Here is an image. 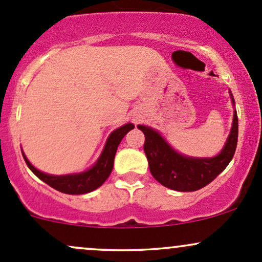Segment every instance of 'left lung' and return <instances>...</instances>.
<instances>
[{
  "mask_svg": "<svg viewBox=\"0 0 262 262\" xmlns=\"http://www.w3.org/2000/svg\"><path fill=\"white\" fill-rule=\"evenodd\" d=\"M230 97L235 105L231 92ZM138 129L145 136L144 151L151 175L162 185L177 191H195L211 183L231 162L237 145L236 111H234L231 130L223 150L212 158L185 157L175 151L154 129L146 125H138Z\"/></svg>",
  "mask_w": 262,
  "mask_h": 262,
  "instance_id": "left-lung-1",
  "label": "left lung"
}]
</instances>
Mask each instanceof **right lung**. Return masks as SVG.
I'll list each match as a JSON object with an SVG mask.
<instances>
[{
	"mask_svg": "<svg viewBox=\"0 0 262 262\" xmlns=\"http://www.w3.org/2000/svg\"><path fill=\"white\" fill-rule=\"evenodd\" d=\"M132 129H134V125L132 123H128V124L122 125L120 128L112 132L99 159L97 160V163L91 169L83 171V173L68 175L46 174L34 168L32 164L30 163V160L26 158L24 151H22V155H24L25 162L28 165V168L31 169V171L53 189L71 195L85 194V192L96 190L108 179L112 170H113L114 157H116L118 145L122 142L125 134Z\"/></svg>",
	"mask_w": 262,
	"mask_h": 262,
	"instance_id": "right-lung-1",
	"label": "right lung"
}]
</instances>
